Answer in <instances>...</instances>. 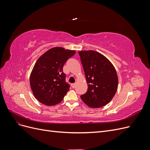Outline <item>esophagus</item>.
<instances>
[{
    "mask_svg": "<svg viewBox=\"0 0 150 150\" xmlns=\"http://www.w3.org/2000/svg\"><path fill=\"white\" fill-rule=\"evenodd\" d=\"M76 83H73V84H71V86H72V88H75V87H76Z\"/></svg>",
    "mask_w": 150,
    "mask_h": 150,
    "instance_id": "1",
    "label": "esophagus"
}]
</instances>
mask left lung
Returning <instances> with one entry per match:
<instances>
[{
	"mask_svg": "<svg viewBox=\"0 0 150 150\" xmlns=\"http://www.w3.org/2000/svg\"><path fill=\"white\" fill-rule=\"evenodd\" d=\"M88 84V91L81 96L90 108L106 105L115 95L118 78L114 66L103 54L94 51H79Z\"/></svg>",
	"mask_w": 150,
	"mask_h": 150,
	"instance_id": "1",
	"label": "left lung"
}]
</instances>
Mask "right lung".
I'll return each instance as SVG.
<instances>
[{
	"mask_svg": "<svg viewBox=\"0 0 150 150\" xmlns=\"http://www.w3.org/2000/svg\"><path fill=\"white\" fill-rule=\"evenodd\" d=\"M75 53L73 50L52 47L36 61L30 73V85L34 97L40 103L54 106L62 101L70 87L65 81L62 67Z\"/></svg>",
	"mask_w": 150,
	"mask_h": 150,
	"instance_id": "obj_1",
	"label": "right lung"
}]
</instances>
